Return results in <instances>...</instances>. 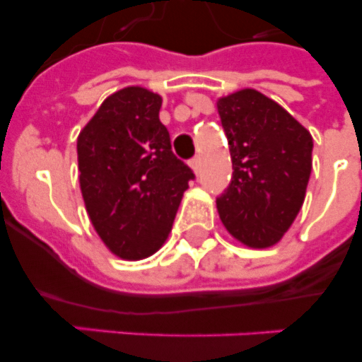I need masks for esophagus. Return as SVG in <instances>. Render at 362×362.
<instances>
[{
    "label": "esophagus",
    "instance_id": "esophagus-1",
    "mask_svg": "<svg viewBox=\"0 0 362 362\" xmlns=\"http://www.w3.org/2000/svg\"><path fill=\"white\" fill-rule=\"evenodd\" d=\"M190 168L194 172H196V174H197V172H199V168H201V158H199V156H196V158L192 159V161H190Z\"/></svg>",
    "mask_w": 362,
    "mask_h": 362
}]
</instances>
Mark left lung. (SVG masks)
I'll return each mask as SVG.
<instances>
[{
    "label": "left lung",
    "mask_w": 362,
    "mask_h": 362,
    "mask_svg": "<svg viewBox=\"0 0 362 362\" xmlns=\"http://www.w3.org/2000/svg\"><path fill=\"white\" fill-rule=\"evenodd\" d=\"M232 158V181L217 212L232 238L250 248L283 239L305 203L313 139L274 99L243 88L217 99Z\"/></svg>",
    "instance_id": "obj_1"
}]
</instances>
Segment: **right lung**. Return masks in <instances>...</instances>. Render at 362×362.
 Segmentation results:
<instances>
[{"label":"right lung","mask_w":362,"mask_h":362,"mask_svg":"<svg viewBox=\"0 0 362 362\" xmlns=\"http://www.w3.org/2000/svg\"><path fill=\"white\" fill-rule=\"evenodd\" d=\"M163 99L127 86L105 99L78 136L79 187L86 212L112 254L139 261L172 230L194 172L172 152L159 121Z\"/></svg>","instance_id":"1"}]
</instances>
